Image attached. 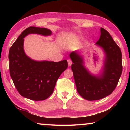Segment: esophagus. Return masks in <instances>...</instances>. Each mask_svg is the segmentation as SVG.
<instances>
[{
    "instance_id": "1",
    "label": "esophagus",
    "mask_w": 130,
    "mask_h": 130,
    "mask_svg": "<svg viewBox=\"0 0 130 130\" xmlns=\"http://www.w3.org/2000/svg\"><path fill=\"white\" fill-rule=\"evenodd\" d=\"M68 66L69 67H70V66H71V65L72 64V61L71 60H68Z\"/></svg>"
}]
</instances>
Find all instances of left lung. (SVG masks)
Segmentation results:
<instances>
[{"instance_id":"left-lung-1","label":"left lung","mask_w":130,"mask_h":130,"mask_svg":"<svg viewBox=\"0 0 130 130\" xmlns=\"http://www.w3.org/2000/svg\"><path fill=\"white\" fill-rule=\"evenodd\" d=\"M100 38L96 45L103 48L105 54L103 73L99 76L92 75L83 65V59L76 52L70 53L77 91L88 100L103 99L112 93L122 73V52L107 30L100 28Z\"/></svg>"}]
</instances>
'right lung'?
<instances>
[{"label":"right lung","instance_id":"right-lung-1","mask_svg":"<svg viewBox=\"0 0 130 130\" xmlns=\"http://www.w3.org/2000/svg\"><path fill=\"white\" fill-rule=\"evenodd\" d=\"M29 34L50 36L46 28L31 26L20 34L10 47L8 54L11 77L18 92L29 99L43 100L51 95L57 80L68 68L67 60L60 62L36 61L25 54L24 38Z\"/></svg>","mask_w":130,"mask_h":130}]
</instances>
